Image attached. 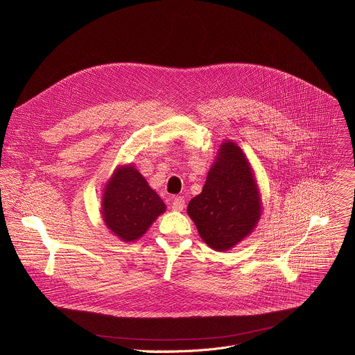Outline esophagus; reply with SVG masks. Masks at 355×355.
I'll return each mask as SVG.
<instances>
[{"label":"esophagus","mask_w":355,"mask_h":355,"mask_svg":"<svg viewBox=\"0 0 355 355\" xmlns=\"http://www.w3.org/2000/svg\"><path fill=\"white\" fill-rule=\"evenodd\" d=\"M184 208H185V199H184V198L177 196V198L173 199V202H171V209H173V211L181 212Z\"/></svg>","instance_id":"34e87169"}]
</instances>
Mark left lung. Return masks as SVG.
I'll list each match as a JSON object with an SVG mask.
<instances>
[{"mask_svg":"<svg viewBox=\"0 0 355 355\" xmlns=\"http://www.w3.org/2000/svg\"><path fill=\"white\" fill-rule=\"evenodd\" d=\"M261 195L248 159L232 140H223L202 192L187 208L200 239L216 251H227L256 229Z\"/></svg>","mask_w":355,"mask_h":355,"instance_id":"left-lung-1","label":"left lung"}]
</instances>
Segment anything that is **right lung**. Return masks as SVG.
<instances>
[{"label":"right lung","instance_id":"right-lung-1","mask_svg":"<svg viewBox=\"0 0 355 355\" xmlns=\"http://www.w3.org/2000/svg\"><path fill=\"white\" fill-rule=\"evenodd\" d=\"M166 212V204L133 164L118 166L103 193L105 226L122 241L140 239Z\"/></svg>","mask_w":355,"mask_h":355}]
</instances>
